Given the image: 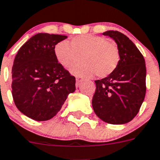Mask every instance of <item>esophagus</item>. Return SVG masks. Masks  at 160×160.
I'll return each instance as SVG.
<instances>
[{
    "mask_svg": "<svg viewBox=\"0 0 160 160\" xmlns=\"http://www.w3.org/2000/svg\"><path fill=\"white\" fill-rule=\"evenodd\" d=\"M83 80H84V79H83L82 77H80V76H76V85L78 86L80 83L82 82Z\"/></svg>",
    "mask_w": 160,
    "mask_h": 160,
    "instance_id": "34e87169",
    "label": "esophagus"
}]
</instances>
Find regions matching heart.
Listing matches in <instances>:
<instances>
[{"label": "heart", "instance_id": "b5f03b06", "mask_svg": "<svg viewBox=\"0 0 160 160\" xmlns=\"http://www.w3.org/2000/svg\"><path fill=\"white\" fill-rule=\"evenodd\" d=\"M55 57L65 68L72 67L80 56L84 62L75 64L71 72L76 76L98 77L110 76L117 68L119 62V51L113 41L97 35H79L70 41H62L54 48Z\"/></svg>", "mask_w": 160, "mask_h": 160}]
</instances>
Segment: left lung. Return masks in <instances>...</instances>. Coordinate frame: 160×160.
Here are the masks:
<instances>
[{"instance_id": "obj_1", "label": "left lung", "mask_w": 160, "mask_h": 160, "mask_svg": "<svg viewBox=\"0 0 160 160\" xmlns=\"http://www.w3.org/2000/svg\"><path fill=\"white\" fill-rule=\"evenodd\" d=\"M103 35L117 44L120 59L113 73L95 80L92 108L106 123L123 124L136 116L144 101L146 63L139 49L125 35L117 31H107Z\"/></svg>"}]
</instances>
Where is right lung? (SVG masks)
<instances>
[{"label": "right lung", "instance_id": "1", "mask_svg": "<svg viewBox=\"0 0 160 160\" xmlns=\"http://www.w3.org/2000/svg\"><path fill=\"white\" fill-rule=\"evenodd\" d=\"M68 38L38 33L19 49L12 68V95L15 106L28 117L45 121L61 110L76 90V78L58 62L55 45Z\"/></svg>", "mask_w": 160, "mask_h": 160}]
</instances>
